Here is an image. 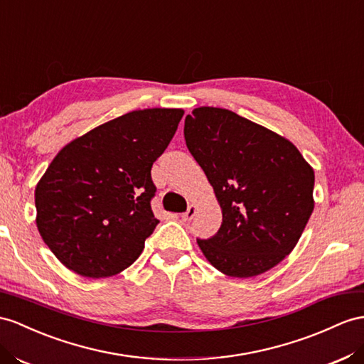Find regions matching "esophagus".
Here are the masks:
<instances>
[{
	"label": "esophagus",
	"mask_w": 364,
	"mask_h": 364,
	"mask_svg": "<svg viewBox=\"0 0 364 364\" xmlns=\"http://www.w3.org/2000/svg\"><path fill=\"white\" fill-rule=\"evenodd\" d=\"M195 215H197V206H193V204H191V206L188 208V210H186L183 215H181V220L183 221H191Z\"/></svg>",
	"instance_id": "esophagus-1"
}]
</instances>
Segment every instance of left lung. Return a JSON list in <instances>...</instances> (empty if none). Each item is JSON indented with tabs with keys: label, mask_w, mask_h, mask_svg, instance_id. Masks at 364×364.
Here are the masks:
<instances>
[{
	"label": "left lung",
	"mask_w": 364,
	"mask_h": 364,
	"mask_svg": "<svg viewBox=\"0 0 364 364\" xmlns=\"http://www.w3.org/2000/svg\"><path fill=\"white\" fill-rule=\"evenodd\" d=\"M189 152L206 173L223 212L221 228L197 240L220 272L249 278L292 252L314 210V169L289 141L220 107L184 121Z\"/></svg>",
	"instance_id": "left-lung-1"
}]
</instances>
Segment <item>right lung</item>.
Listing matches in <instances>:
<instances>
[{
	"instance_id": "obj_1",
	"label": "right lung",
	"mask_w": 364,
	"mask_h": 364,
	"mask_svg": "<svg viewBox=\"0 0 364 364\" xmlns=\"http://www.w3.org/2000/svg\"><path fill=\"white\" fill-rule=\"evenodd\" d=\"M181 109H144L64 146L35 189L36 226L70 271L117 275L144 249L158 221L151 169L173 138Z\"/></svg>"
}]
</instances>
